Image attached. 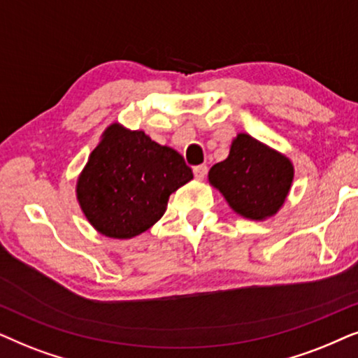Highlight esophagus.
I'll return each mask as SVG.
<instances>
[{"label": "esophagus", "instance_id": "esophagus-1", "mask_svg": "<svg viewBox=\"0 0 358 358\" xmlns=\"http://www.w3.org/2000/svg\"><path fill=\"white\" fill-rule=\"evenodd\" d=\"M193 173H194V178H196L198 182H203V180L206 178V173H208V169H206V165H199V166H194Z\"/></svg>", "mask_w": 358, "mask_h": 358}]
</instances>
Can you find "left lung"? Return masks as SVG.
Instances as JSON below:
<instances>
[{"mask_svg": "<svg viewBox=\"0 0 358 358\" xmlns=\"http://www.w3.org/2000/svg\"><path fill=\"white\" fill-rule=\"evenodd\" d=\"M208 180L236 214L265 221L287 201L294 166L282 152L239 132L231 142L227 159L211 166Z\"/></svg>", "mask_w": 358, "mask_h": 358, "instance_id": "obj_1", "label": "left lung"}]
</instances>
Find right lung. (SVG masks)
Masks as SVG:
<instances>
[{
  "instance_id": "1",
  "label": "right lung",
  "mask_w": 358,
  "mask_h": 358,
  "mask_svg": "<svg viewBox=\"0 0 358 358\" xmlns=\"http://www.w3.org/2000/svg\"><path fill=\"white\" fill-rule=\"evenodd\" d=\"M192 180L193 171L178 152L144 131L113 122L78 175L76 201L99 234L132 239L154 226L170 194Z\"/></svg>"
}]
</instances>
